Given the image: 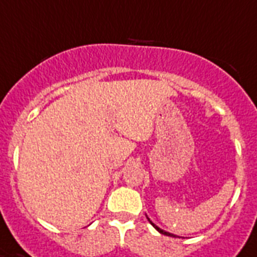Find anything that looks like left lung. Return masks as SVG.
<instances>
[{
    "label": "left lung",
    "mask_w": 257,
    "mask_h": 257,
    "mask_svg": "<svg viewBox=\"0 0 257 257\" xmlns=\"http://www.w3.org/2000/svg\"><path fill=\"white\" fill-rule=\"evenodd\" d=\"M147 219H148V217H147ZM148 221H149V223H151V224H152L153 227L156 228L157 231L160 232V233H163V235H165V236H172V237H176V236H175V235H172V233H169V232H165V231H163V229H160V228L157 227V225H155V224H153V223H152V221H151V220H149V219H148Z\"/></svg>",
    "instance_id": "obj_1"
}]
</instances>
